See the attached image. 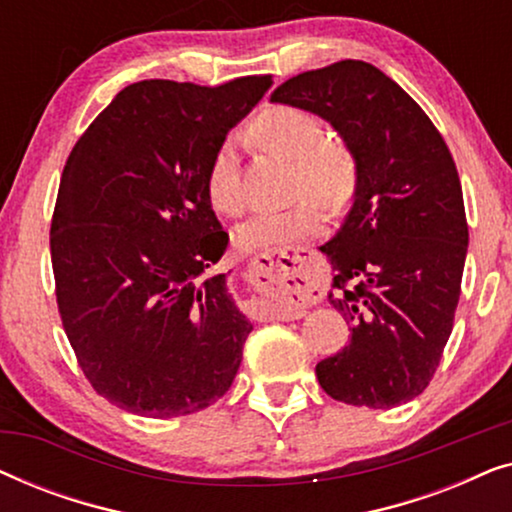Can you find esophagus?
Listing matches in <instances>:
<instances>
[{
    "mask_svg": "<svg viewBox=\"0 0 512 512\" xmlns=\"http://www.w3.org/2000/svg\"><path fill=\"white\" fill-rule=\"evenodd\" d=\"M249 282L258 293L277 300L279 319H300L319 284V268L307 249H282L254 258Z\"/></svg>",
    "mask_w": 512,
    "mask_h": 512,
    "instance_id": "34e87169",
    "label": "esophagus"
}]
</instances>
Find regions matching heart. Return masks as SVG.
<instances>
[{
	"label": "heart",
	"mask_w": 512,
	"mask_h": 512,
	"mask_svg": "<svg viewBox=\"0 0 512 512\" xmlns=\"http://www.w3.org/2000/svg\"><path fill=\"white\" fill-rule=\"evenodd\" d=\"M254 137L268 149L296 163L293 198H312L328 207L347 202L354 188V160L347 149L328 142L321 118L303 107L279 104L256 118ZM205 191L219 214L235 216L244 209L240 153L233 139H223L209 160ZM324 214L312 200L291 209L256 212L235 228V242L244 251L282 249L324 230Z\"/></svg>",
	"instance_id": "obj_1"
}]
</instances>
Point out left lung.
Returning <instances> with one entry per match:
<instances>
[{
    "mask_svg": "<svg viewBox=\"0 0 512 512\" xmlns=\"http://www.w3.org/2000/svg\"><path fill=\"white\" fill-rule=\"evenodd\" d=\"M270 100L331 123L356 165L352 209L321 247L335 270L328 303L352 340L317 363L321 389L373 410L408 403L436 373L461 293L468 223L452 153L422 107L363 60L293 76Z\"/></svg>",
    "mask_w": 512,
    "mask_h": 512,
    "instance_id": "left-lung-1",
    "label": "left lung"
}]
</instances>
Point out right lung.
<instances>
[{"instance_id":"add662e5","label":"right lung","mask_w":512,"mask_h":512,"mask_svg":"<svg viewBox=\"0 0 512 512\" xmlns=\"http://www.w3.org/2000/svg\"><path fill=\"white\" fill-rule=\"evenodd\" d=\"M270 86V74L132 83L69 153L51 221L55 296L83 375L116 408L193 415L235 380L254 326L226 275H209L228 233L205 177Z\"/></svg>"}]
</instances>
